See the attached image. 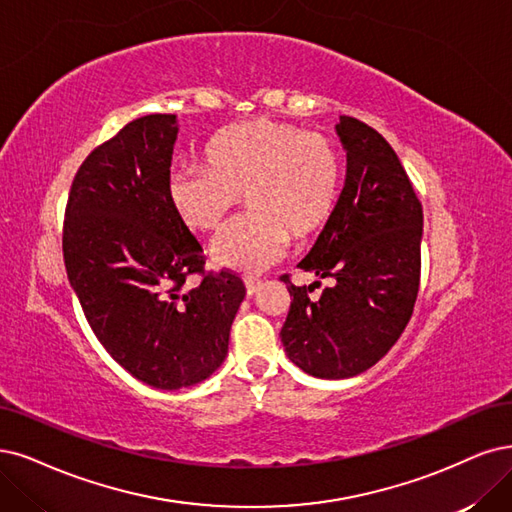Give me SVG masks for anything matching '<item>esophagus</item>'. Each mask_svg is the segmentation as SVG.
<instances>
[{"label": "esophagus", "instance_id": "1", "mask_svg": "<svg viewBox=\"0 0 512 512\" xmlns=\"http://www.w3.org/2000/svg\"><path fill=\"white\" fill-rule=\"evenodd\" d=\"M244 287H246V293L253 295V293L257 291V287H259V278H255V276H244Z\"/></svg>", "mask_w": 512, "mask_h": 512}]
</instances>
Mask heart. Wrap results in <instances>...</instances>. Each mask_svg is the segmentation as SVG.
Wrapping results in <instances>:
<instances>
[{"label":"heart","instance_id":"heart-1","mask_svg":"<svg viewBox=\"0 0 512 512\" xmlns=\"http://www.w3.org/2000/svg\"><path fill=\"white\" fill-rule=\"evenodd\" d=\"M342 162L318 132L259 118L217 132L204 147V166H177L168 175L175 215L196 232H213L240 202L244 213L211 242L221 268L259 272L285 253L289 240L306 242L329 223Z\"/></svg>","mask_w":512,"mask_h":512}]
</instances>
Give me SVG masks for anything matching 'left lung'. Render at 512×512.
Wrapping results in <instances>:
<instances>
[{"label":"left lung","mask_w":512,"mask_h":512,"mask_svg":"<svg viewBox=\"0 0 512 512\" xmlns=\"http://www.w3.org/2000/svg\"><path fill=\"white\" fill-rule=\"evenodd\" d=\"M346 181L304 272L331 278L318 299L291 285L280 331L285 352L308 375L346 380L371 369L405 331L420 289L422 204L388 141L371 126L339 116Z\"/></svg>","instance_id":"obj_1"}]
</instances>
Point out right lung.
<instances>
[{"instance_id": "add662e5", "label": "right lung", "mask_w": 512, "mask_h": 512, "mask_svg": "<svg viewBox=\"0 0 512 512\" xmlns=\"http://www.w3.org/2000/svg\"><path fill=\"white\" fill-rule=\"evenodd\" d=\"M177 116L151 113L99 145L73 179L63 227L67 278L103 348L151 388L204 382L225 361L246 295L202 272V246L168 200Z\"/></svg>"}]
</instances>
